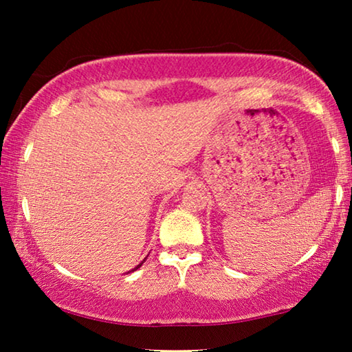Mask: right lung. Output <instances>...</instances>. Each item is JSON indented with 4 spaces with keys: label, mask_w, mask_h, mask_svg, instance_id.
<instances>
[{
    "label": "right lung",
    "mask_w": 352,
    "mask_h": 352,
    "mask_svg": "<svg viewBox=\"0 0 352 352\" xmlns=\"http://www.w3.org/2000/svg\"><path fill=\"white\" fill-rule=\"evenodd\" d=\"M141 264H142V262H141ZM141 264H140V265H138V267H135V269H133V270H132V272H135V270H138V269H140V267H141Z\"/></svg>",
    "instance_id": "right-lung-1"
}]
</instances>
